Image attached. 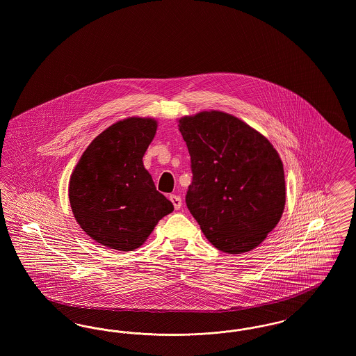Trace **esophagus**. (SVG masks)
<instances>
[{
	"label": "esophagus",
	"instance_id": "1",
	"mask_svg": "<svg viewBox=\"0 0 356 356\" xmlns=\"http://www.w3.org/2000/svg\"><path fill=\"white\" fill-rule=\"evenodd\" d=\"M170 202L173 204L175 209H180L181 208V197L177 195H170Z\"/></svg>",
	"mask_w": 356,
	"mask_h": 356
}]
</instances>
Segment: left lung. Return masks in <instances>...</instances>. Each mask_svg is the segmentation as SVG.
<instances>
[{
	"label": "left lung",
	"instance_id": "left-lung-1",
	"mask_svg": "<svg viewBox=\"0 0 356 356\" xmlns=\"http://www.w3.org/2000/svg\"><path fill=\"white\" fill-rule=\"evenodd\" d=\"M191 156L186 207L205 237L222 252L256 248L286 205L284 170L271 143L220 111L179 120Z\"/></svg>",
	"mask_w": 356,
	"mask_h": 356
}]
</instances>
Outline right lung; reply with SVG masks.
Here are the masks:
<instances>
[{"label":"right lung","mask_w":356,"mask_h":356,"mask_svg":"<svg viewBox=\"0 0 356 356\" xmlns=\"http://www.w3.org/2000/svg\"><path fill=\"white\" fill-rule=\"evenodd\" d=\"M156 129L157 121L149 118L115 122L88 145L70 176L74 219L88 236L108 248H138L173 211L143 164Z\"/></svg>","instance_id":"obj_1"}]
</instances>
